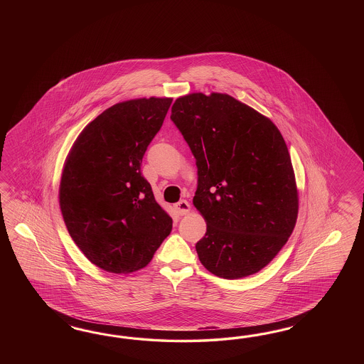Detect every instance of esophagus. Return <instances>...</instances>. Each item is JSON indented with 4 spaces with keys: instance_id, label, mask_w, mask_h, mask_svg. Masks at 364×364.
<instances>
[{
    "instance_id": "34e87169",
    "label": "esophagus",
    "mask_w": 364,
    "mask_h": 364,
    "mask_svg": "<svg viewBox=\"0 0 364 364\" xmlns=\"http://www.w3.org/2000/svg\"><path fill=\"white\" fill-rule=\"evenodd\" d=\"M175 210H176L178 215H187L191 212V204L188 203L187 200H180L178 203L175 204Z\"/></svg>"
}]
</instances>
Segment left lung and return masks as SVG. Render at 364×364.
Instances as JSON below:
<instances>
[{
  "label": "left lung",
  "mask_w": 364,
  "mask_h": 364,
  "mask_svg": "<svg viewBox=\"0 0 364 364\" xmlns=\"http://www.w3.org/2000/svg\"><path fill=\"white\" fill-rule=\"evenodd\" d=\"M171 119L198 166L193 205L207 223L196 244L210 274L242 279L263 269L295 228L299 191L274 122L227 93H189Z\"/></svg>",
  "instance_id": "obj_1"
}]
</instances>
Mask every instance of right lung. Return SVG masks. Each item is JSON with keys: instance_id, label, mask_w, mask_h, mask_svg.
<instances>
[{"instance_id": "right-lung-1", "label": "right lung", "mask_w": 364, "mask_h": 364, "mask_svg": "<svg viewBox=\"0 0 364 364\" xmlns=\"http://www.w3.org/2000/svg\"><path fill=\"white\" fill-rule=\"evenodd\" d=\"M171 102L143 97L112 105L81 131L66 156L58 189L66 228L89 262L107 272L146 267L172 231V218L140 169Z\"/></svg>"}]
</instances>
